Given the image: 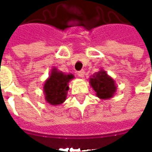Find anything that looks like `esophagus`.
<instances>
[{
  "label": "esophagus",
  "instance_id": "esophagus-1",
  "mask_svg": "<svg viewBox=\"0 0 152 152\" xmlns=\"http://www.w3.org/2000/svg\"><path fill=\"white\" fill-rule=\"evenodd\" d=\"M77 75H78V76H79V77H81V78H83V77H84V76H85V71H84V70L80 71V72H77Z\"/></svg>",
  "mask_w": 152,
  "mask_h": 152
}]
</instances>
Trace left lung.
Returning a JSON list of instances; mask_svg holds the SVG:
<instances>
[{"label":"left lung","instance_id":"1","mask_svg":"<svg viewBox=\"0 0 152 152\" xmlns=\"http://www.w3.org/2000/svg\"><path fill=\"white\" fill-rule=\"evenodd\" d=\"M90 86L101 99H108L114 96L116 86L114 80L107 75L104 70H100L89 79Z\"/></svg>","mask_w":152,"mask_h":152}]
</instances>
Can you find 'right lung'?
I'll return each mask as SVG.
<instances>
[{
    "mask_svg": "<svg viewBox=\"0 0 152 152\" xmlns=\"http://www.w3.org/2000/svg\"><path fill=\"white\" fill-rule=\"evenodd\" d=\"M73 78L72 74H64L56 68H53L43 87L46 102L53 106L62 104L66 100L69 89L68 83Z\"/></svg>",
    "mask_w": 152,
    "mask_h": 152,
    "instance_id": "obj_1",
    "label": "right lung"
}]
</instances>
